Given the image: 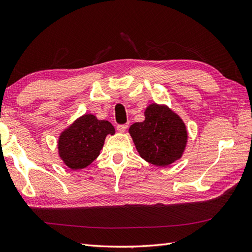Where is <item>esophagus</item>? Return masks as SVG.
<instances>
[{
  "label": "esophagus",
  "instance_id": "1",
  "mask_svg": "<svg viewBox=\"0 0 252 252\" xmlns=\"http://www.w3.org/2000/svg\"><path fill=\"white\" fill-rule=\"evenodd\" d=\"M127 126H129L127 125H118L117 126V130L119 131L120 133H123V132H126V130L127 129Z\"/></svg>",
  "mask_w": 252,
  "mask_h": 252
}]
</instances>
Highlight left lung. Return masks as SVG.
I'll return each mask as SVG.
<instances>
[{
  "mask_svg": "<svg viewBox=\"0 0 252 252\" xmlns=\"http://www.w3.org/2000/svg\"><path fill=\"white\" fill-rule=\"evenodd\" d=\"M145 120L133 123L129 133L140 156L147 162L165 167L180 159L187 144L185 123L168 106L151 104Z\"/></svg>",
  "mask_w": 252,
  "mask_h": 252,
  "instance_id": "obj_1",
  "label": "left lung"
}]
</instances>
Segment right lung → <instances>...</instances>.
I'll use <instances>...</instances> for the list:
<instances>
[{"label": "right lung", "instance_id": "right-lung-1", "mask_svg": "<svg viewBox=\"0 0 252 252\" xmlns=\"http://www.w3.org/2000/svg\"><path fill=\"white\" fill-rule=\"evenodd\" d=\"M109 121L98 120L94 115H83L63 130L58 138V155L68 168H87L98 157L106 136L115 134Z\"/></svg>", "mask_w": 252, "mask_h": 252}]
</instances>
